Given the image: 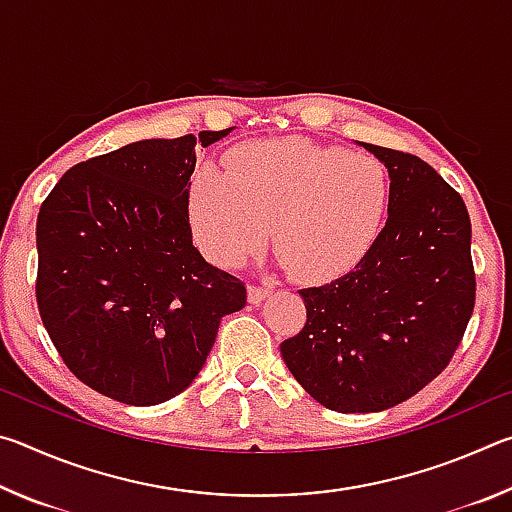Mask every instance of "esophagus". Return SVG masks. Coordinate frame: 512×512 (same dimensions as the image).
Masks as SVG:
<instances>
[{"instance_id":"esophagus-1","label":"esophagus","mask_w":512,"mask_h":512,"mask_svg":"<svg viewBox=\"0 0 512 512\" xmlns=\"http://www.w3.org/2000/svg\"><path fill=\"white\" fill-rule=\"evenodd\" d=\"M268 296H271V289L262 287V284H250L248 287V300L253 302V305H259V302L266 300Z\"/></svg>"}]
</instances>
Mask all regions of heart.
Instances as JSON below:
<instances>
[{"label": "heart", "mask_w": 512, "mask_h": 512, "mask_svg": "<svg viewBox=\"0 0 512 512\" xmlns=\"http://www.w3.org/2000/svg\"><path fill=\"white\" fill-rule=\"evenodd\" d=\"M388 173L377 158L300 137L246 142L225 169H201L187 187L196 244L223 266L273 246L305 282L334 280L363 262L388 212Z\"/></svg>", "instance_id": "obj_1"}]
</instances>
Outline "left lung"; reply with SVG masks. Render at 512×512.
Returning a JSON list of instances; mask_svg holds the SVG:
<instances>
[{"mask_svg": "<svg viewBox=\"0 0 512 512\" xmlns=\"http://www.w3.org/2000/svg\"><path fill=\"white\" fill-rule=\"evenodd\" d=\"M363 146L388 169V221L354 271L298 291L307 323L280 345L298 384L339 413L391 409L436 379L476 291L461 194L418 155Z\"/></svg>", "mask_w": 512, "mask_h": 512, "instance_id": "8db88e82", "label": "left lung"}]
</instances>
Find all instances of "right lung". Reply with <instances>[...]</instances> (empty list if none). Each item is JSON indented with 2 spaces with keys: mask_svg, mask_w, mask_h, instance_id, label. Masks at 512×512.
Segmentation results:
<instances>
[{
  "mask_svg": "<svg viewBox=\"0 0 512 512\" xmlns=\"http://www.w3.org/2000/svg\"><path fill=\"white\" fill-rule=\"evenodd\" d=\"M230 131L85 160L40 207V318L65 366L110 400L153 406L183 393L221 318L246 307L244 282L205 262L187 216L196 146Z\"/></svg>",
  "mask_w": 512,
  "mask_h": 512,
  "instance_id": "1",
  "label": "right lung"
}]
</instances>
